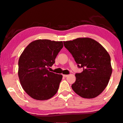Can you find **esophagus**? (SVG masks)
Here are the masks:
<instances>
[{"label": "esophagus", "instance_id": "34e87169", "mask_svg": "<svg viewBox=\"0 0 123 123\" xmlns=\"http://www.w3.org/2000/svg\"><path fill=\"white\" fill-rule=\"evenodd\" d=\"M68 76V74H63V77H64V78H66Z\"/></svg>", "mask_w": 123, "mask_h": 123}]
</instances>
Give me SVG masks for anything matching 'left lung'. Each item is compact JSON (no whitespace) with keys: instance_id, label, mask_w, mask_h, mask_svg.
<instances>
[{"instance_id":"8db88e82","label":"left lung","mask_w":123,"mask_h":123,"mask_svg":"<svg viewBox=\"0 0 123 123\" xmlns=\"http://www.w3.org/2000/svg\"><path fill=\"white\" fill-rule=\"evenodd\" d=\"M65 46L83 71L76 73L73 90L84 98H93L107 86L112 73L111 57L105 48L90 38L63 42Z\"/></svg>"}]
</instances>
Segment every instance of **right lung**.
Segmentation results:
<instances>
[{"mask_svg": "<svg viewBox=\"0 0 123 123\" xmlns=\"http://www.w3.org/2000/svg\"><path fill=\"white\" fill-rule=\"evenodd\" d=\"M63 47L62 41L37 40L28 44L18 61V77L23 89L32 98L44 100L55 95L62 75L49 71Z\"/></svg>", "mask_w": 123, "mask_h": 123, "instance_id": "right-lung-1", "label": "right lung"}]
</instances>
